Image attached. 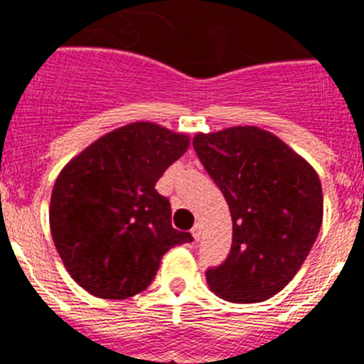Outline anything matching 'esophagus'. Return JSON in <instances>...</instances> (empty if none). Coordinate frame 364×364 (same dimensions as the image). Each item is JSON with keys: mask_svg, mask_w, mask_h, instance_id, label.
Wrapping results in <instances>:
<instances>
[{"mask_svg": "<svg viewBox=\"0 0 364 364\" xmlns=\"http://www.w3.org/2000/svg\"><path fill=\"white\" fill-rule=\"evenodd\" d=\"M191 235H193V239H195V242H198V240H200V226L193 228Z\"/></svg>", "mask_w": 364, "mask_h": 364, "instance_id": "obj_1", "label": "esophagus"}]
</instances>
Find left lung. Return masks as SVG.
<instances>
[{
  "label": "left lung",
  "instance_id": "1",
  "mask_svg": "<svg viewBox=\"0 0 364 364\" xmlns=\"http://www.w3.org/2000/svg\"><path fill=\"white\" fill-rule=\"evenodd\" d=\"M193 147L233 220L230 255L205 272L210 290L231 302L273 297L295 277L319 235V175L281 138L255 125L198 133Z\"/></svg>",
  "mask_w": 364,
  "mask_h": 364
}]
</instances>
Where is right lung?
Listing matches in <instances>:
<instances>
[{"label": "right lung", "mask_w": 364, "mask_h": 364, "mask_svg": "<svg viewBox=\"0 0 364 364\" xmlns=\"http://www.w3.org/2000/svg\"><path fill=\"white\" fill-rule=\"evenodd\" d=\"M189 136L133 122L85 147L50 195L54 246L70 277L100 299H127L151 284L167 250L191 242L171 226V204L154 186Z\"/></svg>", "instance_id": "obj_1"}]
</instances>
